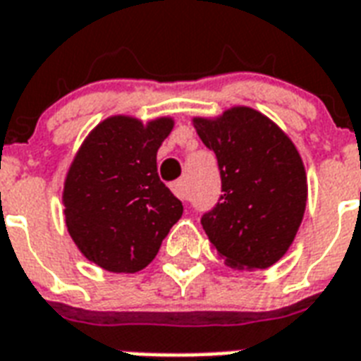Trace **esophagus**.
I'll return each mask as SVG.
<instances>
[{
	"label": "esophagus",
	"instance_id": "obj_1",
	"mask_svg": "<svg viewBox=\"0 0 361 361\" xmlns=\"http://www.w3.org/2000/svg\"><path fill=\"white\" fill-rule=\"evenodd\" d=\"M171 190L178 200L188 201V186H186V180H184V178H180V180H177V183H173Z\"/></svg>",
	"mask_w": 361,
	"mask_h": 361
}]
</instances>
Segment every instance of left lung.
I'll list each match as a JSON object with an SVG mask.
<instances>
[{
  "label": "left lung",
  "instance_id": "left-lung-1",
  "mask_svg": "<svg viewBox=\"0 0 361 361\" xmlns=\"http://www.w3.org/2000/svg\"><path fill=\"white\" fill-rule=\"evenodd\" d=\"M194 128L216 154L222 192L201 224L233 269H267L286 254L307 205V175L292 139L256 109L231 107Z\"/></svg>",
  "mask_w": 361,
  "mask_h": 361
}]
</instances>
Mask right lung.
I'll return each mask as SVG.
<instances>
[{"label":"right lung","instance_id":"right-lung-1","mask_svg":"<svg viewBox=\"0 0 361 361\" xmlns=\"http://www.w3.org/2000/svg\"><path fill=\"white\" fill-rule=\"evenodd\" d=\"M173 126L171 116L147 124L126 114L109 116L88 133L69 166L61 194L67 231L102 269H145L183 216V203L156 167Z\"/></svg>","mask_w":361,"mask_h":361}]
</instances>
